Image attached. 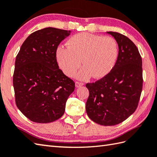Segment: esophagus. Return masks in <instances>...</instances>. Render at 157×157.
I'll use <instances>...</instances> for the list:
<instances>
[{"instance_id":"obj_1","label":"esophagus","mask_w":157,"mask_h":157,"mask_svg":"<svg viewBox=\"0 0 157 157\" xmlns=\"http://www.w3.org/2000/svg\"><path fill=\"white\" fill-rule=\"evenodd\" d=\"M84 84V83H82V82H75V87H76V88H79V87H80V86H82Z\"/></svg>"}]
</instances>
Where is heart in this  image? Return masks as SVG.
<instances>
[{
	"instance_id": "heart-1",
	"label": "heart",
	"mask_w": 157,
	"mask_h": 157,
	"mask_svg": "<svg viewBox=\"0 0 157 157\" xmlns=\"http://www.w3.org/2000/svg\"><path fill=\"white\" fill-rule=\"evenodd\" d=\"M67 45V47L58 46L56 59L59 67L68 77L75 74L82 62L84 67L78 74L79 79L86 80L92 75L96 79L102 78L111 72L117 59V44L109 36L79 33L71 36Z\"/></svg>"
}]
</instances>
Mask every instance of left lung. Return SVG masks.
<instances>
[{"mask_svg":"<svg viewBox=\"0 0 157 157\" xmlns=\"http://www.w3.org/2000/svg\"><path fill=\"white\" fill-rule=\"evenodd\" d=\"M115 39L119 53L114 67L94 83H88L86 105L89 118L98 124L115 125L125 121L138 107L142 90V61L131 40L117 32H107Z\"/></svg>","mask_w":157,"mask_h":157,"instance_id":"8db88e82","label":"left lung"}]
</instances>
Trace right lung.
Segmentation results:
<instances>
[{"instance_id": "right-lung-1", "label": "right lung", "mask_w": 157, "mask_h": 157, "mask_svg": "<svg viewBox=\"0 0 157 157\" xmlns=\"http://www.w3.org/2000/svg\"><path fill=\"white\" fill-rule=\"evenodd\" d=\"M71 31L46 28L29 35L16 56L13 88L17 108L30 121H55L64 114L75 83L59 69L56 50Z\"/></svg>"}]
</instances>
